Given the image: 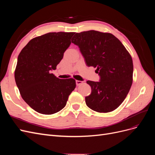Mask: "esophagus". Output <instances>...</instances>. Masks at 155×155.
I'll use <instances>...</instances> for the list:
<instances>
[{
    "mask_svg": "<svg viewBox=\"0 0 155 155\" xmlns=\"http://www.w3.org/2000/svg\"><path fill=\"white\" fill-rule=\"evenodd\" d=\"M76 85H77V86H79V85H81L82 83H83V81H78V80H76Z\"/></svg>",
    "mask_w": 155,
    "mask_h": 155,
    "instance_id": "1",
    "label": "esophagus"
}]
</instances>
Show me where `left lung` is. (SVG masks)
I'll return each instance as SVG.
<instances>
[{"instance_id": "left-lung-1", "label": "left lung", "mask_w": 155, "mask_h": 155, "mask_svg": "<svg viewBox=\"0 0 155 155\" xmlns=\"http://www.w3.org/2000/svg\"><path fill=\"white\" fill-rule=\"evenodd\" d=\"M72 43L79 46L88 67L96 68L100 81H87L92 91L87 105L97 112L114 110L124 101L133 83V63L129 51L110 33H76Z\"/></svg>"}]
</instances>
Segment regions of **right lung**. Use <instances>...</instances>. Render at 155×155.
Here are the masks:
<instances>
[{
  "label": "right lung",
  "mask_w": 155,
  "mask_h": 155,
  "mask_svg": "<svg viewBox=\"0 0 155 155\" xmlns=\"http://www.w3.org/2000/svg\"><path fill=\"white\" fill-rule=\"evenodd\" d=\"M74 32H50L31 39L18 56L15 79L21 96L34 110L53 114L65 107L76 88L73 78L59 79L56 69Z\"/></svg>",
  "instance_id": "add662e5"
}]
</instances>
